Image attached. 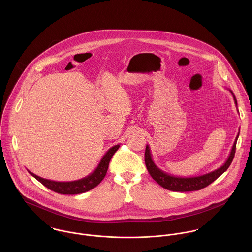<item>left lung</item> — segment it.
Masks as SVG:
<instances>
[{"mask_svg":"<svg viewBox=\"0 0 252 252\" xmlns=\"http://www.w3.org/2000/svg\"><path fill=\"white\" fill-rule=\"evenodd\" d=\"M229 91L232 93L235 104H236V107H237L238 105H237L236 97H235L234 93L231 90H229ZM239 135H240V132L238 133V136L236 137V140H235L234 144L232 146L231 152H230L227 160L225 161V163L221 167H219L218 169H216L211 173L205 174V175H201V176H198V177L182 178V177L172 176V175H169V174L163 172L153 162L151 152H150V148H149L148 145H146L145 153H144L145 166L147 168V171H148L149 175L152 177V179L165 189H168V190H171V191H176V192H188V191L200 190L202 188L207 187L212 182H214L216 179H218L229 168V166L231 165V163L234 159V156H235L236 144H237Z\"/></svg>","mask_w":252,"mask_h":252,"instance_id":"left-lung-1","label":"left lung"}]
</instances>
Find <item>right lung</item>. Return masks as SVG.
<instances>
[{"label": "right lung", "mask_w": 252, "mask_h": 252, "mask_svg": "<svg viewBox=\"0 0 252 252\" xmlns=\"http://www.w3.org/2000/svg\"><path fill=\"white\" fill-rule=\"evenodd\" d=\"M120 144L113 145L107 151V153L103 156L102 160L100 161L98 167L91 173L89 176L81 179V180H73V181H54V180H45L42 179L32 172L28 171L31 176H33L36 180L42 183L48 189L64 195H74V194H81L87 192L94 187H96L104 178L108 172V164L115 153V151L119 148Z\"/></svg>", "instance_id": "1"}]
</instances>
